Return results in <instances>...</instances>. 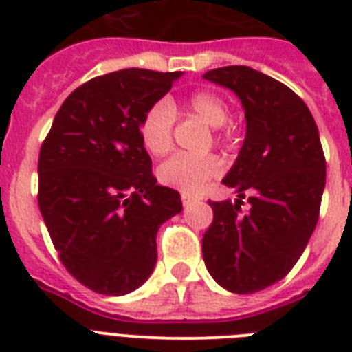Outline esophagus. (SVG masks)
Returning <instances> with one entry per match:
<instances>
[{
	"label": "esophagus",
	"mask_w": 352,
	"mask_h": 352,
	"mask_svg": "<svg viewBox=\"0 0 352 352\" xmlns=\"http://www.w3.org/2000/svg\"><path fill=\"white\" fill-rule=\"evenodd\" d=\"M181 199H182V204H184V206H190V204L197 203V201H199L197 197H193V195H188V193H182Z\"/></svg>",
	"instance_id": "1"
}]
</instances>
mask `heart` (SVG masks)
<instances>
[{"label": "heart", "instance_id": "b5f03b06", "mask_svg": "<svg viewBox=\"0 0 352 352\" xmlns=\"http://www.w3.org/2000/svg\"><path fill=\"white\" fill-rule=\"evenodd\" d=\"M186 111L203 118L208 126L219 127L228 118L226 102L210 91H195L188 96ZM173 126L175 109L170 100L160 98L144 111L138 122V137L144 149L153 157H162L173 146ZM225 135L215 131V140L221 142ZM223 164L215 155H173L159 166V181L164 186L175 188L179 192L195 195L208 186L210 181L221 175Z\"/></svg>", "mask_w": 352, "mask_h": 352}]
</instances>
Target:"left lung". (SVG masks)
Masks as SVG:
<instances>
[{
    "instance_id": "left-lung-1",
    "label": "left lung",
    "mask_w": 352,
    "mask_h": 352,
    "mask_svg": "<svg viewBox=\"0 0 352 352\" xmlns=\"http://www.w3.org/2000/svg\"><path fill=\"white\" fill-rule=\"evenodd\" d=\"M203 76L234 91L246 117L245 144L223 181L239 199L208 201L203 259L221 287L250 294L283 279L305 250L320 217L325 155L309 107L285 84L245 65Z\"/></svg>"
}]
</instances>
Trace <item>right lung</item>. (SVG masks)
I'll return each mask as SVG.
<instances>
[{"mask_svg": "<svg viewBox=\"0 0 352 352\" xmlns=\"http://www.w3.org/2000/svg\"><path fill=\"white\" fill-rule=\"evenodd\" d=\"M181 71L122 69L85 82L58 109L38 159V204L67 272L98 294L149 278L159 226L182 210L159 186L138 122Z\"/></svg>", "mask_w": 352, "mask_h": 352, "instance_id": "add662e5", "label": "right lung"}]
</instances>
